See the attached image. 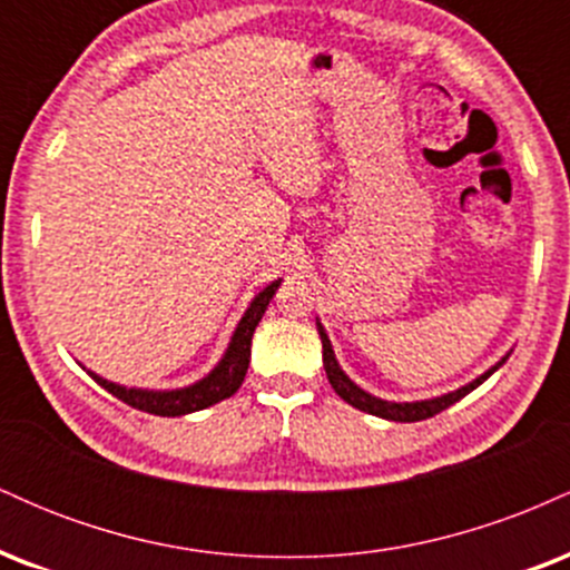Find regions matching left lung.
<instances>
[{
    "label": "left lung",
    "mask_w": 570,
    "mask_h": 570,
    "mask_svg": "<svg viewBox=\"0 0 570 570\" xmlns=\"http://www.w3.org/2000/svg\"><path fill=\"white\" fill-rule=\"evenodd\" d=\"M318 335H322V345H324V370H326V377H330L332 389L337 391V396L345 399V402H348L351 407L364 410V412H370V415L385 417V421H396V423H415V421H426V417H434L436 412L448 410L450 404L458 402V399H463V396L469 394V391H474L476 385L485 383L488 377L493 375V372L499 370L503 362H507V358H501V362L495 364L493 370H488L485 375L476 377L474 383L463 385V389L453 391V394L429 399V402H404V404H396V402H383V399H377V396H370L367 391H362L356 383H351L348 375H345V372L340 370L335 353H332L330 337H326V332H324L322 324H318Z\"/></svg>",
    "instance_id": "1"
}]
</instances>
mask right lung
Masks as SVG:
<instances>
[{
  "instance_id": "1",
  "label": "right lung",
  "mask_w": 570,
  "mask_h": 570,
  "mask_svg": "<svg viewBox=\"0 0 570 570\" xmlns=\"http://www.w3.org/2000/svg\"><path fill=\"white\" fill-rule=\"evenodd\" d=\"M278 284L281 281H273L267 289H263L257 297H254V303L248 305L246 316L240 318L238 330H235V335L230 340V348H227L225 358L217 364V370H214L208 377H203L200 383L189 385V389L139 391V389H122V385L104 381V377L94 375V372H90V377H94L98 385H104L109 394L120 399V402H126L130 407L141 412H153V415L176 417V415H187V412H195V410L212 407V404L222 402V399L233 396L235 391L240 389V383H244L248 358H252V335L254 330H257L259 318L265 316L267 305H271Z\"/></svg>"
}]
</instances>
